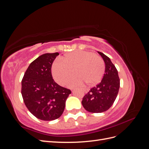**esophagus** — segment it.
I'll return each mask as SVG.
<instances>
[{"label": "esophagus", "mask_w": 149, "mask_h": 149, "mask_svg": "<svg viewBox=\"0 0 149 149\" xmlns=\"http://www.w3.org/2000/svg\"><path fill=\"white\" fill-rule=\"evenodd\" d=\"M83 91H84V93H87L88 92V89H84Z\"/></svg>", "instance_id": "obj_1"}]
</instances>
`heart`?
Wrapping results in <instances>:
<instances>
[{"instance_id":"obj_1","label":"heart","mask_w":149,"mask_h":149,"mask_svg":"<svg viewBox=\"0 0 149 149\" xmlns=\"http://www.w3.org/2000/svg\"><path fill=\"white\" fill-rule=\"evenodd\" d=\"M52 74L56 81L64 85L73 73L76 74L68 82L70 87H77L85 82L92 86L100 81L105 70L102 57L88 51H75L58 59L52 65Z\"/></svg>"}]
</instances>
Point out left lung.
<instances>
[{
    "instance_id": "8db88e82",
    "label": "left lung",
    "mask_w": 149,
    "mask_h": 149,
    "mask_svg": "<svg viewBox=\"0 0 149 149\" xmlns=\"http://www.w3.org/2000/svg\"><path fill=\"white\" fill-rule=\"evenodd\" d=\"M105 63V72L100 83L92 88L83 97L82 105L93 113L106 111L113 104L119 92L120 79L118 71L110 58L98 52Z\"/></svg>"
}]
</instances>
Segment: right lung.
I'll list each match as a JSON object with an SVG mask.
<instances>
[{
	"instance_id": "obj_1",
	"label": "right lung",
	"mask_w": 149,
	"mask_h": 149,
	"mask_svg": "<svg viewBox=\"0 0 149 149\" xmlns=\"http://www.w3.org/2000/svg\"><path fill=\"white\" fill-rule=\"evenodd\" d=\"M59 55L45 53L30 64L22 80L21 93L29 111L43 120L59 118L71 90L60 86L53 79L52 66Z\"/></svg>"
}]
</instances>
